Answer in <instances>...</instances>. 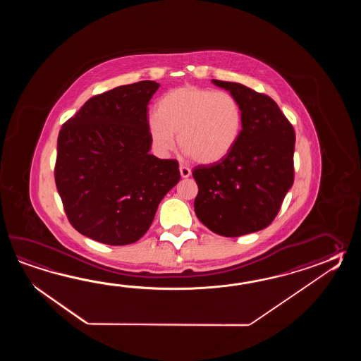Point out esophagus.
Wrapping results in <instances>:
<instances>
[{
    "label": "esophagus",
    "mask_w": 361,
    "mask_h": 361,
    "mask_svg": "<svg viewBox=\"0 0 361 361\" xmlns=\"http://www.w3.org/2000/svg\"><path fill=\"white\" fill-rule=\"evenodd\" d=\"M179 171H180L182 178H188L191 176V169L188 166H185V165H180L179 166Z\"/></svg>",
    "instance_id": "34e87169"
}]
</instances>
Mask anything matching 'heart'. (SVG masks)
<instances>
[{
	"instance_id": "1",
	"label": "heart",
	"mask_w": 361,
	"mask_h": 361,
	"mask_svg": "<svg viewBox=\"0 0 361 361\" xmlns=\"http://www.w3.org/2000/svg\"><path fill=\"white\" fill-rule=\"evenodd\" d=\"M243 111L230 92L197 86H182L166 92L156 104L149 134L162 154L179 147L195 161L223 160L238 143Z\"/></svg>"
}]
</instances>
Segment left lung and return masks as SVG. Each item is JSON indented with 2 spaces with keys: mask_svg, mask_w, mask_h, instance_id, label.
I'll use <instances>...</instances> for the list:
<instances>
[{
  "mask_svg": "<svg viewBox=\"0 0 361 361\" xmlns=\"http://www.w3.org/2000/svg\"><path fill=\"white\" fill-rule=\"evenodd\" d=\"M233 95L243 111L238 143L221 161L196 166L195 213L226 238L263 230L275 219L294 182L292 123L276 102L245 85L213 80Z\"/></svg>",
  "mask_w": 361,
  "mask_h": 361,
  "instance_id": "1",
  "label": "left lung"
}]
</instances>
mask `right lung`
I'll list each match as a JSON object with an SVG mask.
<instances>
[{"instance_id": "add662e5", "label": "right lung", "mask_w": 361, "mask_h": 361, "mask_svg": "<svg viewBox=\"0 0 361 361\" xmlns=\"http://www.w3.org/2000/svg\"><path fill=\"white\" fill-rule=\"evenodd\" d=\"M159 86L147 80L98 94L59 131L54 176L64 212L102 244L138 241L180 179L177 160L149 154L147 106Z\"/></svg>"}]
</instances>
